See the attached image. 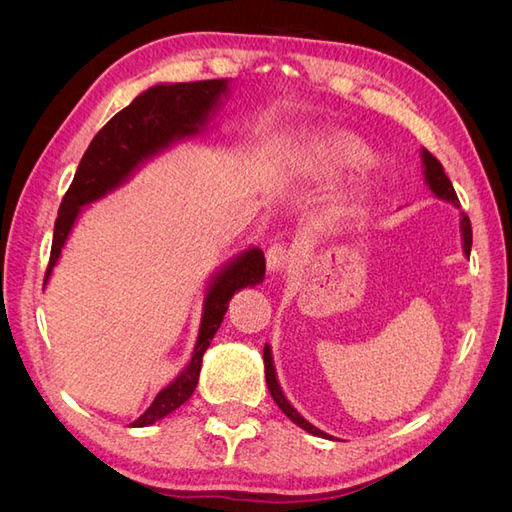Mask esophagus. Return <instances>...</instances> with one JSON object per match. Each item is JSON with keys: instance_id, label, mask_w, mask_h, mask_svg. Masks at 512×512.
<instances>
[{"instance_id": "esophagus-1", "label": "esophagus", "mask_w": 512, "mask_h": 512, "mask_svg": "<svg viewBox=\"0 0 512 512\" xmlns=\"http://www.w3.org/2000/svg\"><path fill=\"white\" fill-rule=\"evenodd\" d=\"M290 258H292V254H290L286 243H273L267 250V267L273 273H280L286 269Z\"/></svg>"}]
</instances>
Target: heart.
<instances>
[{
	"label": "heart",
	"mask_w": 512,
	"mask_h": 512,
	"mask_svg": "<svg viewBox=\"0 0 512 512\" xmlns=\"http://www.w3.org/2000/svg\"><path fill=\"white\" fill-rule=\"evenodd\" d=\"M309 162L322 170H354L374 162L365 143L352 134H329L309 151Z\"/></svg>",
	"instance_id": "heart-1"
}]
</instances>
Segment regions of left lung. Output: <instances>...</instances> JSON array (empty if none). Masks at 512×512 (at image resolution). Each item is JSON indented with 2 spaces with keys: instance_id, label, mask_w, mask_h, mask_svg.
<instances>
[{
  "instance_id": "obj_1",
  "label": "left lung",
  "mask_w": 512,
  "mask_h": 512,
  "mask_svg": "<svg viewBox=\"0 0 512 512\" xmlns=\"http://www.w3.org/2000/svg\"><path fill=\"white\" fill-rule=\"evenodd\" d=\"M421 156H423V164H425V179H427V183H429L431 192L436 194L438 198L448 200V203L459 205V198H457V194H455L453 183H451V179L446 177L440 160H438L436 156H433V153H429L427 149H423ZM461 235H463V252H466V254L470 256V250H472V224H470V218H468L466 213H461ZM262 359H265V378H267L269 393H271V397L275 399V404L280 406V410L290 418V421H292L294 425H299L301 429L309 431V433H312V436L329 438L327 433L320 431V429L314 427L312 423H307L305 418L288 404V399L284 397V393H282V389H280V384H277V378H275V369H273V359H271V348H269V346H265V352H262Z\"/></svg>"
}]
</instances>
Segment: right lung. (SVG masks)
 Masks as SVG:
<instances>
[{
    "instance_id": "add662e5",
    "label": "right lung",
    "mask_w": 512,
    "mask_h": 512,
    "mask_svg": "<svg viewBox=\"0 0 512 512\" xmlns=\"http://www.w3.org/2000/svg\"><path fill=\"white\" fill-rule=\"evenodd\" d=\"M228 81H194L175 85H156L134 98L130 106L119 111L89 143L85 156L76 168L70 188L61 200L53 230V245L44 284L61 254L70 230L79 218L81 207L94 203L106 192L115 190L121 181L143 160L156 156L179 138L192 136L205 126L209 113L226 94ZM265 254L258 247L243 252L237 260L215 277L205 297V312L200 320V333L192 361L177 380L158 393L153 404L132 423V427L153 425L166 414L175 412L188 401L198 384L203 354L207 352L215 331L220 329L232 294L247 286H256L265 277Z\"/></svg>"
}]
</instances>
